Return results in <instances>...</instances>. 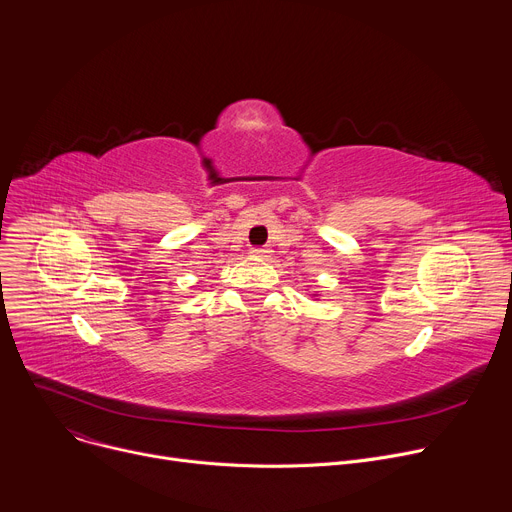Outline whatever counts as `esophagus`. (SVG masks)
Wrapping results in <instances>:
<instances>
[{
  "label": "esophagus",
  "mask_w": 512,
  "mask_h": 512,
  "mask_svg": "<svg viewBox=\"0 0 512 512\" xmlns=\"http://www.w3.org/2000/svg\"><path fill=\"white\" fill-rule=\"evenodd\" d=\"M269 253H271V251L265 249V247H253V249H251V255H253V257H261V259L269 257Z\"/></svg>",
  "instance_id": "1"
}]
</instances>
